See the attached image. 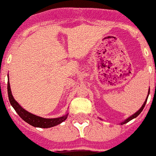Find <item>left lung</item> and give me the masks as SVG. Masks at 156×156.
I'll list each match as a JSON object with an SVG mask.
<instances>
[{
  "label": "left lung",
  "mask_w": 156,
  "mask_h": 156,
  "mask_svg": "<svg viewBox=\"0 0 156 156\" xmlns=\"http://www.w3.org/2000/svg\"><path fill=\"white\" fill-rule=\"evenodd\" d=\"M149 94H150V90H148V94H147V98H146V99H145V102H144V104H143V106H142V107H141V108H140V110H139V111H136V112H135V113L134 114V115H131L130 117H128V118H127V119H126L124 120L123 122H120V124H121V125H123V124L126 123V122H128L129 121H131V120H132L133 119H135V118H136L138 116V115H139L140 113H141L142 111L144 110V107H145V105H146V102H147V98H148V95H149ZM99 119L102 120V119H101V118H99Z\"/></svg>",
  "instance_id": "obj_1"
}]
</instances>
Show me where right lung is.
<instances>
[{"label":"right lung","instance_id":"1","mask_svg":"<svg viewBox=\"0 0 156 156\" xmlns=\"http://www.w3.org/2000/svg\"><path fill=\"white\" fill-rule=\"evenodd\" d=\"M7 89H8V95L9 99L10 104L13 107L16 112L18 114V115L22 119L29 123L31 126L34 127H40V128H49L52 126H55L58 124L62 123L64 122L68 117L69 113H66L63 116L58 118H54V119H45V118L40 117L37 115H35L34 114L25 111V109L21 107V105L19 104L18 102H16L14 99L13 96L12 94V91L10 89V84L9 81V74H8V86H7Z\"/></svg>","mask_w":156,"mask_h":156}]
</instances>
